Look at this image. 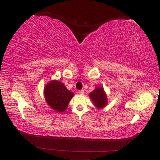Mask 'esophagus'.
I'll return each instance as SVG.
<instances>
[{
  "label": "esophagus",
  "mask_w": 160,
  "mask_h": 160,
  "mask_svg": "<svg viewBox=\"0 0 160 160\" xmlns=\"http://www.w3.org/2000/svg\"><path fill=\"white\" fill-rule=\"evenodd\" d=\"M79 94L80 95H84V93H85V92H84V91L83 90H79Z\"/></svg>",
  "instance_id": "1"
}]
</instances>
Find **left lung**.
I'll return each instance as SVG.
<instances>
[{"label": "left lung", "mask_w": 160, "mask_h": 160, "mask_svg": "<svg viewBox=\"0 0 160 160\" xmlns=\"http://www.w3.org/2000/svg\"><path fill=\"white\" fill-rule=\"evenodd\" d=\"M89 97L93 101L94 105L98 109L104 108L108 104L107 95L105 93L104 89L101 87H98L89 93Z\"/></svg>", "instance_id": "8db88e82"}]
</instances>
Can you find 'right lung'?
I'll list each match as a JSON object with an SVG mask.
<instances>
[{
	"mask_svg": "<svg viewBox=\"0 0 160 160\" xmlns=\"http://www.w3.org/2000/svg\"><path fill=\"white\" fill-rule=\"evenodd\" d=\"M44 95L47 104L52 109L63 112L74 94L61 82L53 80L45 87Z\"/></svg>",
	"mask_w": 160,
	"mask_h": 160,
	"instance_id": "1",
	"label": "right lung"
}]
</instances>
